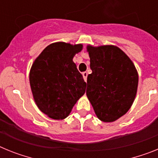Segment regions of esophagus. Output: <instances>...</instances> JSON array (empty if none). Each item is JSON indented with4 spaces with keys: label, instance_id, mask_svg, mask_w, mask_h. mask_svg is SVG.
Masks as SVG:
<instances>
[{
    "label": "esophagus",
    "instance_id": "obj_1",
    "mask_svg": "<svg viewBox=\"0 0 158 158\" xmlns=\"http://www.w3.org/2000/svg\"><path fill=\"white\" fill-rule=\"evenodd\" d=\"M82 75H83V77L85 79V81H87V77H88V73L87 72H83L82 73Z\"/></svg>",
    "mask_w": 158,
    "mask_h": 158
}]
</instances>
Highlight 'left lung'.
Returning <instances> with one entry per match:
<instances>
[{"label": "left lung", "mask_w": 158, "mask_h": 158, "mask_svg": "<svg viewBox=\"0 0 158 158\" xmlns=\"http://www.w3.org/2000/svg\"><path fill=\"white\" fill-rule=\"evenodd\" d=\"M92 73L86 95L96 116L114 122L131 108L137 93L139 75L129 57L112 45L88 46Z\"/></svg>", "instance_id": "obj_1"}]
</instances>
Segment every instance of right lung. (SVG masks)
Returning a JSON list of instances; mask_svg holds the SVG:
<instances>
[{"instance_id":"right-lung-1","label":"right lung","mask_w":158,"mask_h":158,"mask_svg":"<svg viewBox=\"0 0 158 158\" xmlns=\"http://www.w3.org/2000/svg\"><path fill=\"white\" fill-rule=\"evenodd\" d=\"M82 44L54 43L47 46L30 70L33 97L40 111L53 119H63L85 93L86 82L73 62Z\"/></svg>"}]
</instances>
